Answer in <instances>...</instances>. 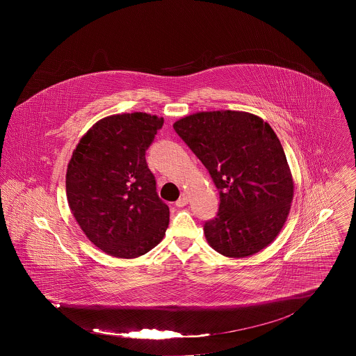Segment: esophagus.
Returning a JSON list of instances; mask_svg holds the SVG:
<instances>
[{
	"mask_svg": "<svg viewBox=\"0 0 356 356\" xmlns=\"http://www.w3.org/2000/svg\"><path fill=\"white\" fill-rule=\"evenodd\" d=\"M188 196L186 195H183V196H180V199L176 202V207H179V208H183V207H186V204H188Z\"/></svg>",
	"mask_w": 356,
	"mask_h": 356,
	"instance_id": "34e87169",
	"label": "esophagus"
}]
</instances>
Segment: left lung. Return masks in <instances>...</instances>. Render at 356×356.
I'll return each mask as SVG.
<instances>
[{"label": "left lung", "instance_id": "1", "mask_svg": "<svg viewBox=\"0 0 356 356\" xmlns=\"http://www.w3.org/2000/svg\"><path fill=\"white\" fill-rule=\"evenodd\" d=\"M220 195L205 221L208 244L227 257L257 254L279 235L293 199L284 149L270 124L238 111L197 112L173 124Z\"/></svg>", "mask_w": 356, "mask_h": 356}]
</instances>
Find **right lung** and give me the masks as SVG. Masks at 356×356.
Here are the masks:
<instances>
[{"instance_id": "obj_1", "label": "right lung", "mask_w": 356, "mask_h": 356, "mask_svg": "<svg viewBox=\"0 0 356 356\" xmlns=\"http://www.w3.org/2000/svg\"><path fill=\"white\" fill-rule=\"evenodd\" d=\"M164 124L143 112L99 120L70 157L67 197L86 237L102 252L135 259L165 235L170 208L156 192L145 151Z\"/></svg>"}]
</instances>
